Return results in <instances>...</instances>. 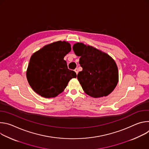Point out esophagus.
Returning a JSON list of instances; mask_svg holds the SVG:
<instances>
[{
	"label": "esophagus",
	"mask_w": 149,
	"mask_h": 149,
	"mask_svg": "<svg viewBox=\"0 0 149 149\" xmlns=\"http://www.w3.org/2000/svg\"><path fill=\"white\" fill-rule=\"evenodd\" d=\"M74 71H75V72H76V74H78V68H75Z\"/></svg>",
	"instance_id": "obj_1"
}]
</instances>
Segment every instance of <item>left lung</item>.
Returning a JSON list of instances; mask_svg holds the SVG:
<instances>
[{
	"label": "left lung",
	"instance_id": "8db88e82",
	"mask_svg": "<svg viewBox=\"0 0 149 149\" xmlns=\"http://www.w3.org/2000/svg\"><path fill=\"white\" fill-rule=\"evenodd\" d=\"M82 70L77 78L87 95L99 98L107 96L115 88L118 81V68L109 55L97 49L77 43L73 46Z\"/></svg>",
	"mask_w": 149,
	"mask_h": 149
}]
</instances>
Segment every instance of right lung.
Here are the masks:
<instances>
[{"label": "right lung", "mask_w": 149, "mask_h": 149, "mask_svg": "<svg viewBox=\"0 0 149 149\" xmlns=\"http://www.w3.org/2000/svg\"><path fill=\"white\" fill-rule=\"evenodd\" d=\"M70 51L69 43L58 41L32 55L26 77L35 92L45 98L55 97L65 90L70 79L77 77L75 72L68 68L63 59Z\"/></svg>", "instance_id": "add662e5"}]
</instances>
